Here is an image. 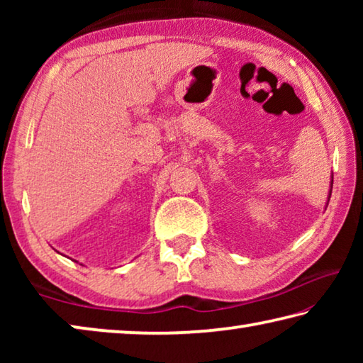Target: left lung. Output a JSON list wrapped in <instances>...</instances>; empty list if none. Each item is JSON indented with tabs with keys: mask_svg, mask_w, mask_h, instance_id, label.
<instances>
[{
	"mask_svg": "<svg viewBox=\"0 0 363 363\" xmlns=\"http://www.w3.org/2000/svg\"><path fill=\"white\" fill-rule=\"evenodd\" d=\"M331 187H333V181H331Z\"/></svg>",
	"mask_w": 363,
	"mask_h": 363,
	"instance_id": "8db88e82",
	"label": "left lung"
}]
</instances>
